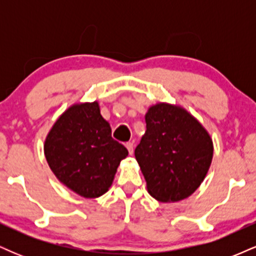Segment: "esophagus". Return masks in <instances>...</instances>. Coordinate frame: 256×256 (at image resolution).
I'll return each instance as SVG.
<instances>
[{"label":"esophagus","instance_id":"obj_1","mask_svg":"<svg viewBox=\"0 0 256 256\" xmlns=\"http://www.w3.org/2000/svg\"><path fill=\"white\" fill-rule=\"evenodd\" d=\"M125 146H126V148H128V154H130V155L134 154V143H132V142H128Z\"/></svg>","mask_w":256,"mask_h":256}]
</instances>
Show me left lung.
Segmentation results:
<instances>
[{
  "instance_id": "obj_1",
  "label": "left lung",
  "mask_w": 256,
  "mask_h": 256,
  "mask_svg": "<svg viewBox=\"0 0 256 256\" xmlns=\"http://www.w3.org/2000/svg\"><path fill=\"white\" fill-rule=\"evenodd\" d=\"M146 124L134 156L149 194L161 202L186 198L210 170L213 158L210 134L192 114L166 104L149 108Z\"/></svg>"
}]
</instances>
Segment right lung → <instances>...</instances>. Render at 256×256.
Instances as JSON below:
<instances>
[{"mask_svg": "<svg viewBox=\"0 0 256 256\" xmlns=\"http://www.w3.org/2000/svg\"><path fill=\"white\" fill-rule=\"evenodd\" d=\"M44 152L61 183L86 198H98L112 185L128 152L112 138L98 102L70 107L48 134Z\"/></svg>", "mask_w": 256, "mask_h": 256, "instance_id": "add662e5", "label": "right lung"}]
</instances>
